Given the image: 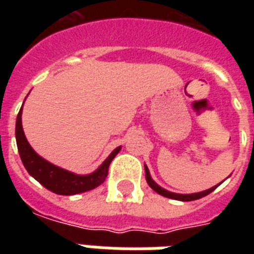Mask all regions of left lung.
I'll return each mask as SVG.
<instances>
[{"instance_id":"left-lung-1","label":"left lung","mask_w":254,"mask_h":254,"mask_svg":"<svg viewBox=\"0 0 254 254\" xmlns=\"http://www.w3.org/2000/svg\"><path fill=\"white\" fill-rule=\"evenodd\" d=\"M144 169H145V180H147V182H148V185L152 189H154L156 193H159L160 196H165V197H169V198H174V200H180V201H193V200H198V198H201V197L207 196V194H209L211 191H213L216 188L222 184H219V185H216V187H212L209 188V189H207V190L204 191H198V193H191V194H180V193H173V191H169L166 190V189H163L162 187H159L156 182L151 178V174H149V170L147 166H144Z\"/></svg>"}]
</instances>
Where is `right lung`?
<instances>
[{
  "label": "right lung",
  "instance_id": "add662e5",
  "mask_svg": "<svg viewBox=\"0 0 254 254\" xmlns=\"http://www.w3.org/2000/svg\"><path fill=\"white\" fill-rule=\"evenodd\" d=\"M21 111H23V106H21L19 114H17V120H16V143H17V149H19L21 162L24 165L25 170L30 173V176L34 177L36 181L42 184L46 189L54 191L57 194H63V196H70V194L92 190L105 182L106 177L109 174V166H110L111 160L114 159L116 155L121 151V147H117L94 173L87 174V176H78V174L64 170L61 167L47 162L32 149L30 143L27 141L24 130H23Z\"/></svg>",
  "mask_w": 254,
  "mask_h": 254
}]
</instances>
